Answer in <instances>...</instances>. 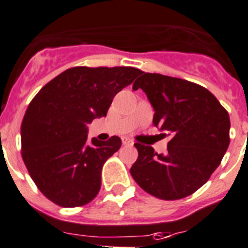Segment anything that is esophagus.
Masks as SVG:
<instances>
[{"mask_svg":"<svg viewBox=\"0 0 248 248\" xmlns=\"http://www.w3.org/2000/svg\"><path fill=\"white\" fill-rule=\"evenodd\" d=\"M122 142H123V145H125V146H131L134 143L133 140H130V139H128V138H123Z\"/></svg>","mask_w":248,"mask_h":248,"instance_id":"esophagus-1","label":"esophagus"}]
</instances>
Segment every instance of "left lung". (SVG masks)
I'll list each match as a JSON object with an SVG mask.
<instances>
[{"mask_svg": "<svg viewBox=\"0 0 248 248\" xmlns=\"http://www.w3.org/2000/svg\"><path fill=\"white\" fill-rule=\"evenodd\" d=\"M141 74L133 90L146 93L155 109L153 125L171 140L166 155L136 142L139 157L131 176L157 199H184L204 185L220 164L230 143V118L201 85L155 73Z\"/></svg>", "mask_w": 248, "mask_h": 248, "instance_id": "obj_1", "label": "left lung"}]
</instances>
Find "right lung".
I'll return each mask as SVG.
<instances>
[{
  "mask_svg": "<svg viewBox=\"0 0 248 248\" xmlns=\"http://www.w3.org/2000/svg\"><path fill=\"white\" fill-rule=\"evenodd\" d=\"M139 74L133 67L69 68L32 98L20 128L22 157L49 201L72 208L97 196L103 164L122 140L89 143L87 124L106 117L114 96Z\"/></svg>",
  "mask_w": 248,
  "mask_h": 248,
  "instance_id": "right-lung-1",
  "label": "right lung"
}]
</instances>
